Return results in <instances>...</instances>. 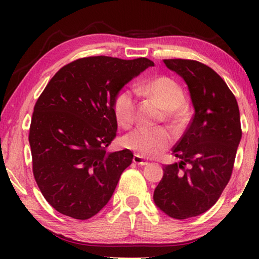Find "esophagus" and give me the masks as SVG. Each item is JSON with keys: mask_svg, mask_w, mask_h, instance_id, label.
<instances>
[{"mask_svg": "<svg viewBox=\"0 0 259 259\" xmlns=\"http://www.w3.org/2000/svg\"><path fill=\"white\" fill-rule=\"evenodd\" d=\"M136 164H138V165H147L148 164V162L144 159V157H142L140 155H138V154H135L134 155V160H133Z\"/></svg>", "mask_w": 259, "mask_h": 259, "instance_id": "1", "label": "esophagus"}]
</instances>
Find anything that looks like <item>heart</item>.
<instances>
[{
    "label": "heart",
    "instance_id": "obj_1",
    "mask_svg": "<svg viewBox=\"0 0 259 259\" xmlns=\"http://www.w3.org/2000/svg\"><path fill=\"white\" fill-rule=\"evenodd\" d=\"M139 91L154 99L164 108V120L175 131L181 130L187 120V111L184 106V93L181 85L168 76H156L143 83ZM135 95L130 90H123L114 99L113 111L116 121L123 128H130L136 121ZM172 143V136L164 128H138L124 136L126 148L145 157H154L163 153Z\"/></svg>",
    "mask_w": 259,
    "mask_h": 259
}]
</instances>
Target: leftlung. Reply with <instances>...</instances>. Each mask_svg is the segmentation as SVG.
Listing matches in <instances>:
<instances>
[{"label": "left lung", "instance_id": "1", "mask_svg": "<svg viewBox=\"0 0 259 259\" xmlns=\"http://www.w3.org/2000/svg\"><path fill=\"white\" fill-rule=\"evenodd\" d=\"M163 63L186 82L195 113L172 148L179 162L164 165L153 199L169 217L187 219L211 208L230 181L242 136L240 112L233 93L212 68L190 59Z\"/></svg>", "mask_w": 259, "mask_h": 259}]
</instances>
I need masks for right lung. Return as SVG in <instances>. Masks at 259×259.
<instances>
[{
  "label": "right lung",
  "instance_id": "1",
  "mask_svg": "<svg viewBox=\"0 0 259 259\" xmlns=\"http://www.w3.org/2000/svg\"><path fill=\"white\" fill-rule=\"evenodd\" d=\"M150 66L147 58H80L61 67L38 97L28 136L33 174L58 212L85 221L112 198L134 157L129 150L106 152L116 137L114 99Z\"/></svg>",
  "mask_w": 259,
  "mask_h": 259
}]
</instances>
